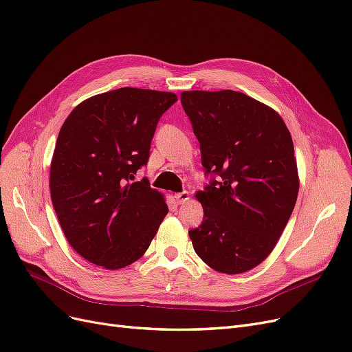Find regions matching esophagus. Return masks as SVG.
I'll return each instance as SVG.
<instances>
[{
	"label": "esophagus",
	"mask_w": 352,
	"mask_h": 352,
	"mask_svg": "<svg viewBox=\"0 0 352 352\" xmlns=\"http://www.w3.org/2000/svg\"><path fill=\"white\" fill-rule=\"evenodd\" d=\"M174 199L178 204H184L190 200V192L188 191H183V192H175L174 194Z\"/></svg>",
	"instance_id": "1"
}]
</instances>
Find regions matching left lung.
<instances>
[{
	"instance_id": "left-lung-1",
	"label": "left lung",
	"mask_w": 352,
	"mask_h": 352,
	"mask_svg": "<svg viewBox=\"0 0 352 352\" xmlns=\"http://www.w3.org/2000/svg\"><path fill=\"white\" fill-rule=\"evenodd\" d=\"M181 104L206 174L219 175L196 192L204 217L190 239L210 268L241 274L274 250L294 209L292 135L276 110L238 91H184Z\"/></svg>"
}]
</instances>
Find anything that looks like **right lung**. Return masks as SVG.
<instances>
[{
  "label": "right lung",
  "instance_id": "obj_1",
  "mask_svg": "<svg viewBox=\"0 0 352 352\" xmlns=\"http://www.w3.org/2000/svg\"><path fill=\"white\" fill-rule=\"evenodd\" d=\"M175 101L174 93L124 87L78 104L63 122L50 197L65 238L87 261L119 270L149 248L168 206L149 181L132 179Z\"/></svg>",
  "mask_w": 352,
  "mask_h": 352
}]
</instances>
